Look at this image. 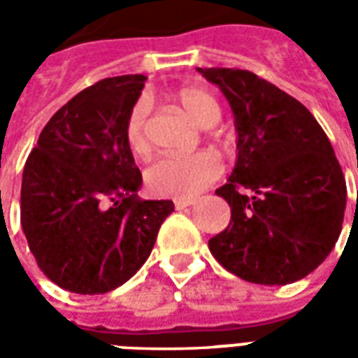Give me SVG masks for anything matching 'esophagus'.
I'll list each match as a JSON object with an SVG mask.
<instances>
[{"instance_id":"esophagus-1","label":"esophagus","mask_w":358,"mask_h":358,"mask_svg":"<svg viewBox=\"0 0 358 358\" xmlns=\"http://www.w3.org/2000/svg\"><path fill=\"white\" fill-rule=\"evenodd\" d=\"M195 199H174V207L176 209H186V207H189V205H194Z\"/></svg>"}]
</instances>
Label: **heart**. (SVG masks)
Here are the masks:
<instances>
[{"label":"heart","instance_id":"heart-1","mask_svg":"<svg viewBox=\"0 0 358 358\" xmlns=\"http://www.w3.org/2000/svg\"><path fill=\"white\" fill-rule=\"evenodd\" d=\"M176 101L186 110L194 122L203 128L217 124L220 107L217 99L197 88H182L176 92ZM148 107L136 103L124 122V143L136 157H143L149 151L148 140ZM222 164L210 151H199L194 155H161L149 164L143 174L145 186L157 197L189 199L201 189L213 184L220 176Z\"/></svg>","mask_w":358,"mask_h":358}]
</instances>
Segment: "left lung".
I'll use <instances>...</instances> for the list:
<instances>
[{"instance_id":"1","label":"left lung","mask_w":358,"mask_h":358,"mask_svg":"<svg viewBox=\"0 0 358 358\" xmlns=\"http://www.w3.org/2000/svg\"><path fill=\"white\" fill-rule=\"evenodd\" d=\"M197 71L224 94L238 132V161L217 189L232 218L210 253L241 280L293 284L341 232L347 186L334 148L310 110L274 84L240 69Z\"/></svg>"}]
</instances>
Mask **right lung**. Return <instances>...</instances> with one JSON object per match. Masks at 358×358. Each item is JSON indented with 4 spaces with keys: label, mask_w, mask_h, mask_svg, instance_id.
<instances>
[{
    "label": "right lung",
    "mask_w": 358,
    "mask_h": 358,
    "mask_svg": "<svg viewBox=\"0 0 358 358\" xmlns=\"http://www.w3.org/2000/svg\"><path fill=\"white\" fill-rule=\"evenodd\" d=\"M143 74L82 90L50 118L28 155L20 224L36 263L66 292L99 295L148 261L172 201L138 197L141 172L124 143V122Z\"/></svg>",
    "instance_id": "obj_1"
}]
</instances>
